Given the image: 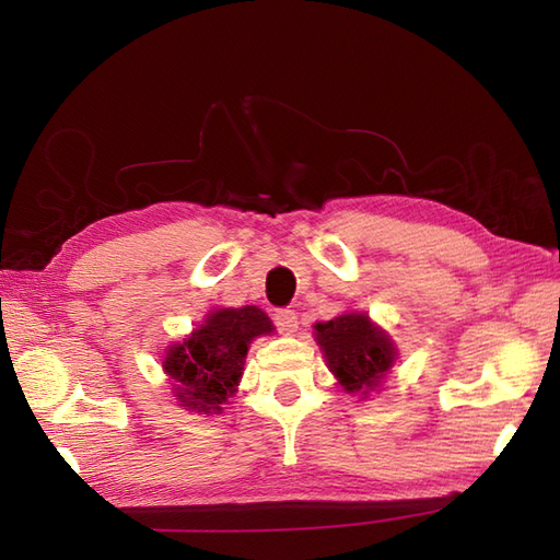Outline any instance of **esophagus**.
Listing matches in <instances>:
<instances>
[{"label": "esophagus", "mask_w": 560, "mask_h": 560, "mask_svg": "<svg viewBox=\"0 0 560 560\" xmlns=\"http://www.w3.org/2000/svg\"><path fill=\"white\" fill-rule=\"evenodd\" d=\"M273 322H276V327H278L282 334H294L296 327H299L296 313L290 311V308H278V311L273 313Z\"/></svg>", "instance_id": "obj_1"}]
</instances>
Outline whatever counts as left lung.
<instances>
[{
  "instance_id": "8db88e82",
  "label": "left lung",
  "mask_w": 560,
  "mask_h": 560,
  "mask_svg": "<svg viewBox=\"0 0 560 560\" xmlns=\"http://www.w3.org/2000/svg\"><path fill=\"white\" fill-rule=\"evenodd\" d=\"M315 336L327 366L346 393L366 395V389H374L395 362L393 341L371 325L364 313H346L329 322H317Z\"/></svg>"
}]
</instances>
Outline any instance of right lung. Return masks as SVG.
<instances>
[{
	"instance_id": "1",
	"label": "right lung",
	"mask_w": 560,
	"mask_h": 560,
	"mask_svg": "<svg viewBox=\"0 0 560 560\" xmlns=\"http://www.w3.org/2000/svg\"><path fill=\"white\" fill-rule=\"evenodd\" d=\"M270 331L273 325L257 306L210 313L206 325L167 350L163 362L184 406L208 413L222 411L243 374L249 341Z\"/></svg>"
}]
</instances>
